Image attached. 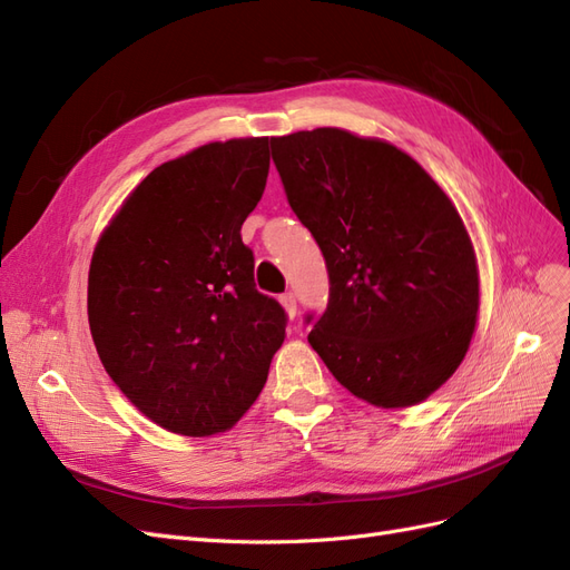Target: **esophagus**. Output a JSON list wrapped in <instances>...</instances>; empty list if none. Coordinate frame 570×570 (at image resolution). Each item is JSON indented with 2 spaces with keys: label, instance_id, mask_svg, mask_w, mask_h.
<instances>
[{
  "label": "esophagus",
  "instance_id": "1",
  "mask_svg": "<svg viewBox=\"0 0 570 570\" xmlns=\"http://www.w3.org/2000/svg\"><path fill=\"white\" fill-rule=\"evenodd\" d=\"M281 304H283V308H285L289 318L297 316V299H295V295H292V292H285V295H281Z\"/></svg>",
  "mask_w": 570,
  "mask_h": 570
}]
</instances>
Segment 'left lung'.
<instances>
[{
	"label": "left lung",
	"mask_w": 570,
	"mask_h": 570,
	"mask_svg": "<svg viewBox=\"0 0 570 570\" xmlns=\"http://www.w3.org/2000/svg\"><path fill=\"white\" fill-rule=\"evenodd\" d=\"M292 212L323 252L331 295L308 344L383 409L423 402L463 361L478 266L454 204L409 154L340 128L273 137Z\"/></svg>",
	"instance_id": "obj_1"
}]
</instances>
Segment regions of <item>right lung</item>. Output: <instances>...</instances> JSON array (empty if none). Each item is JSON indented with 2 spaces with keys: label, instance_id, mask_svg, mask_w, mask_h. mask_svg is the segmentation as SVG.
Instances as JSON below:
<instances>
[{
  "label": "right lung",
  "instance_id": "right-lung-1",
  "mask_svg": "<svg viewBox=\"0 0 570 570\" xmlns=\"http://www.w3.org/2000/svg\"><path fill=\"white\" fill-rule=\"evenodd\" d=\"M268 137L166 161L101 233L88 316L111 381L170 433L233 428L264 390L287 314L254 283L243 223L264 195Z\"/></svg>",
  "mask_w": 570,
  "mask_h": 570
}]
</instances>
